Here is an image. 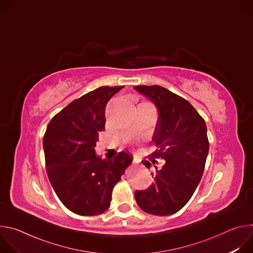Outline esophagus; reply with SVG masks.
<instances>
[{
	"label": "esophagus",
	"instance_id": "34e87169",
	"mask_svg": "<svg viewBox=\"0 0 253 253\" xmlns=\"http://www.w3.org/2000/svg\"><path fill=\"white\" fill-rule=\"evenodd\" d=\"M133 163H137V161H136V159H135V157L133 158Z\"/></svg>",
	"mask_w": 253,
	"mask_h": 253
}]
</instances>
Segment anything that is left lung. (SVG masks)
<instances>
[{
  "mask_svg": "<svg viewBox=\"0 0 253 253\" xmlns=\"http://www.w3.org/2000/svg\"><path fill=\"white\" fill-rule=\"evenodd\" d=\"M157 107L159 118L152 138L157 149L142 163L147 168L164 159L161 169L151 173L155 182L146 190L135 191L139 207L153 215H171L189 201L197 188L209 150L204 119L184 98L168 89L135 86Z\"/></svg>",
  "mask_w": 253,
  "mask_h": 253,
  "instance_id": "8db88e82",
  "label": "left lung"
}]
</instances>
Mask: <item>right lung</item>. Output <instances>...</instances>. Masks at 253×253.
I'll return each mask as SVG.
<instances>
[{
  "mask_svg": "<svg viewBox=\"0 0 253 253\" xmlns=\"http://www.w3.org/2000/svg\"><path fill=\"white\" fill-rule=\"evenodd\" d=\"M123 87H99L71 102L52 118L45 132L49 180L61 202L78 215L108 210L114 186L132 162L125 152L108 160L95 154L99 133L105 130L106 105Z\"/></svg>",
  "mask_w": 253,
  "mask_h": 253,
  "instance_id": "obj_1",
  "label": "right lung"
}]
</instances>
